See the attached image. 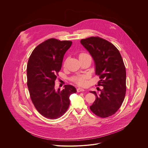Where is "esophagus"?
I'll return each instance as SVG.
<instances>
[{"instance_id": "34e87169", "label": "esophagus", "mask_w": 148, "mask_h": 148, "mask_svg": "<svg viewBox=\"0 0 148 148\" xmlns=\"http://www.w3.org/2000/svg\"><path fill=\"white\" fill-rule=\"evenodd\" d=\"M77 92H84L85 90L84 89H82V88H78L77 89Z\"/></svg>"}]
</instances>
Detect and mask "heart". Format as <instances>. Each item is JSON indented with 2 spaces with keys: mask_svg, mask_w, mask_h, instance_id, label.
<instances>
[{
  "mask_svg": "<svg viewBox=\"0 0 148 148\" xmlns=\"http://www.w3.org/2000/svg\"><path fill=\"white\" fill-rule=\"evenodd\" d=\"M89 56L86 54L85 53H82L79 55V58L80 57H83V56ZM88 77L86 75H78V76H76L74 77H72L71 78V80L74 82L75 83L79 85H82L83 86L86 84V80L87 79Z\"/></svg>",
  "mask_w": 148,
  "mask_h": 148,
  "instance_id": "obj_1",
  "label": "heart"
}]
</instances>
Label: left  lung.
Returning <instances> with one entry per match:
<instances>
[{
    "label": "left lung",
    "instance_id": "1",
    "mask_svg": "<svg viewBox=\"0 0 148 148\" xmlns=\"http://www.w3.org/2000/svg\"><path fill=\"white\" fill-rule=\"evenodd\" d=\"M92 56L95 74L100 80L98 86L103 89L100 94L94 91L96 99L90 109L100 118L112 116L121 106L126 93V70L119 51L112 43L98 36L80 40Z\"/></svg>",
    "mask_w": 148,
    "mask_h": 148
}]
</instances>
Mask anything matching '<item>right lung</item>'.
<instances>
[{
	"label": "right lung",
	"mask_w": 148,
	"mask_h": 148,
	"mask_svg": "<svg viewBox=\"0 0 148 148\" xmlns=\"http://www.w3.org/2000/svg\"><path fill=\"white\" fill-rule=\"evenodd\" d=\"M71 44V41L49 39L38 45L29 59L27 85L30 98L38 112L50 119L63 115L70 105V95L77 92L71 85H64L62 90L55 89L64 56Z\"/></svg>",
	"instance_id": "1"
}]
</instances>
